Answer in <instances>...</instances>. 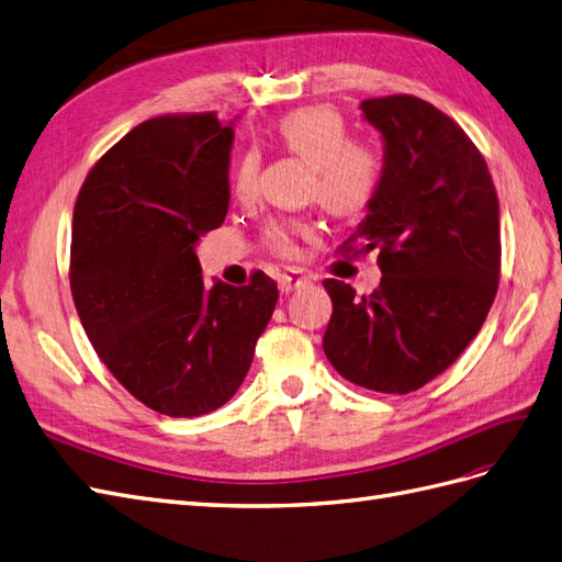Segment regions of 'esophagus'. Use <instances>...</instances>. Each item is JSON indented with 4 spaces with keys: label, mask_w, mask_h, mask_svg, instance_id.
Instances as JSON below:
<instances>
[{
    "label": "esophagus",
    "mask_w": 562,
    "mask_h": 562,
    "mask_svg": "<svg viewBox=\"0 0 562 562\" xmlns=\"http://www.w3.org/2000/svg\"><path fill=\"white\" fill-rule=\"evenodd\" d=\"M278 284H280V292L282 294H292L294 290H299V286L308 284V278L304 276V272H299V270H286V272H282V276H280Z\"/></svg>",
    "instance_id": "1"
}]
</instances>
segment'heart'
Wrapping results in <instances>:
<instances>
[{
  "mask_svg": "<svg viewBox=\"0 0 562 562\" xmlns=\"http://www.w3.org/2000/svg\"><path fill=\"white\" fill-rule=\"evenodd\" d=\"M272 137L280 147L308 164L306 194L339 218L361 213L375 196L382 178V156L366 142L349 139V125L333 106H301L276 123ZM261 154L247 149L233 168V192L249 199L256 192ZM311 237L301 218H276L263 233V247L282 258L299 254V241Z\"/></svg>",
  "mask_w": 562,
  "mask_h": 562,
  "instance_id": "obj_1",
  "label": "heart"
}]
</instances>
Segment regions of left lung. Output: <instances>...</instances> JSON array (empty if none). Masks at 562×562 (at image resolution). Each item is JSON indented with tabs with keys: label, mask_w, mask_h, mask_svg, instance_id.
Instances as JSON below:
<instances>
[{
	"label": "left lung",
	"mask_w": 562,
	"mask_h": 562,
	"mask_svg": "<svg viewBox=\"0 0 562 562\" xmlns=\"http://www.w3.org/2000/svg\"><path fill=\"white\" fill-rule=\"evenodd\" d=\"M361 109L384 137V168L366 221L339 249H375L382 280L363 296L323 282L333 299L323 349L344 380L408 394L465 351L494 304L498 196L480 149L437 106L390 94Z\"/></svg>",
	"instance_id": "1"
}]
</instances>
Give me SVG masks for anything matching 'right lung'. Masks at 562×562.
<instances>
[{
  "instance_id": "right-lung-1",
  "label": "right lung",
  "mask_w": 562,
  "mask_h": 562,
  "mask_svg": "<svg viewBox=\"0 0 562 562\" xmlns=\"http://www.w3.org/2000/svg\"><path fill=\"white\" fill-rule=\"evenodd\" d=\"M233 139L215 111L149 119L99 158L76 201L80 323L111 375L170 418L235 396L280 296L263 270L244 286L201 280L194 244L227 215Z\"/></svg>"
}]
</instances>
